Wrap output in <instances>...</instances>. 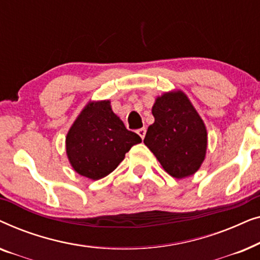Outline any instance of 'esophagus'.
Wrapping results in <instances>:
<instances>
[{
	"instance_id": "34e87169",
	"label": "esophagus",
	"mask_w": 260,
	"mask_h": 260,
	"mask_svg": "<svg viewBox=\"0 0 260 260\" xmlns=\"http://www.w3.org/2000/svg\"><path fill=\"white\" fill-rule=\"evenodd\" d=\"M145 133H147V129H145V127H141V129L137 130V134L140 135V137L142 138V140L145 137Z\"/></svg>"
}]
</instances>
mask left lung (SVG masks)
I'll return each mask as SVG.
<instances>
[{"mask_svg": "<svg viewBox=\"0 0 260 260\" xmlns=\"http://www.w3.org/2000/svg\"><path fill=\"white\" fill-rule=\"evenodd\" d=\"M151 112L155 122L148 127L144 144L169 175H193L207 150V130L193 104L182 91L166 92L156 98Z\"/></svg>", "mask_w": 260, "mask_h": 260, "instance_id": "left-lung-1", "label": "left lung"}]
</instances>
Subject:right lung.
<instances>
[{
	"instance_id": "add662e5",
	"label": "right lung",
	"mask_w": 260,
	"mask_h": 260,
	"mask_svg": "<svg viewBox=\"0 0 260 260\" xmlns=\"http://www.w3.org/2000/svg\"><path fill=\"white\" fill-rule=\"evenodd\" d=\"M110 105V101L90 102L66 136V154L81 176L99 180L115 170L133 145L141 143Z\"/></svg>"
}]
</instances>
